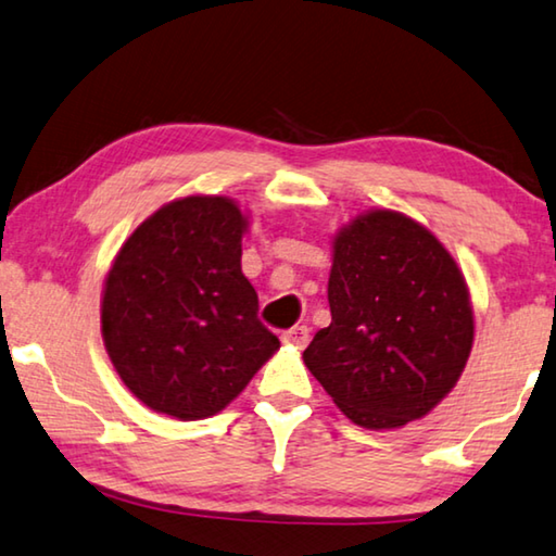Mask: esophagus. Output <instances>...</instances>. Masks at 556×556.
Masks as SVG:
<instances>
[{
    "label": "esophagus",
    "instance_id": "1",
    "mask_svg": "<svg viewBox=\"0 0 556 556\" xmlns=\"http://www.w3.org/2000/svg\"><path fill=\"white\" fill-rule=\"evenodd\" d=\"M281 341L289 343V346L304 349L306 341H309V329L306 326H292V329L281 331Z\"/></svg>",
    "mask_w": 556,
    "mask_h": 556
}]
</instances>
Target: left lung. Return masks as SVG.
<instances>
[{"mask_svg": "<svg viewBox=\"0 0 556 556\" xmlns=\"http://www.w3.org/2000/svg\"><path fill=\"white\" fill-rule=\"evenodd\" d=\"M331 250V324L306 346V368L361 428L393 430L428 416L472 351L460 267L428 227L395 210L351 219Z\"/></svg>", "mask_w": 556, "mask_h": 556, "instance_id": "8db88e82", "label": "left lung"}]
</instances>
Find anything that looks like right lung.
<instances>
[{
	"instance_id": "add662e5",
	"label": "right lung",
	"mask_w": 556,
	"mask_h": 556,
	"mask_svg": "<svg viewBox=\"0 0 556 556\" xmlns=\"http://www.w3.org/2000/svg\"><path fill=\"white\" fill-rule=\"evenodd\" d=\"M247 227L230 198H178L143 219L113 260L101 299L103 346L151 410L215 416L279 349L242 275Z\"/></svg>"
}]
</instances>
